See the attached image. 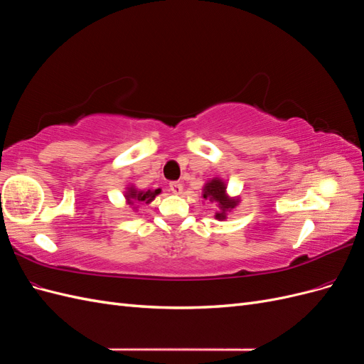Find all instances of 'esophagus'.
<instances>
[{"label": "esophagus", "instance_id": "34e87169", "mask_svg": "<svg viewBox=\"0 0 364 364\" xmlns=\"http://www.w3.org/2000/svg\"><path fill=\"white\" fill-rule=\"evenodd\" d=\"M170 190H171V193H174V194H181L182 190H183V186H182L181 182H171V183H170Z\"/></svg>", "mask_w": 364, "mask_h": 364}]
</instances>
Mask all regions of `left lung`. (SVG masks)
<instances>
[{"label":"left lung","mask_w":364,"mask_h":364,"mask_svg":"<svg viewBox=\"0 0 364 364\" xmlns=\"http://www.w3.org/2000/svg\"><path fill=\"white\" fill-rule=\"evenodd\" d=\"M202 197L205 200L214 202L218 205V213H215L217 220H225L228 213L240 203L238 197H229L226 194V183L222 179H211L205 183Z\"/></svg>","instance_id":"8db88e82"}]
</instances>
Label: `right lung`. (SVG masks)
<instances>
[{"label":"right lung","instance_id":"1","mask_svg":"<svg viewBox=\"0 0 364 364\" xmlns=\"http://www.w3.org/2000/svg\"><path fill=\"white\" fill-rule=\"evenodd\" d=\"M159 193H161V188L153 190V191L151 190H149V191H139V190L135 188V186H129L127 191H126V200L130 205H135V203H139V202L150 203Z\"/></svg>","mask_w":364,"mask_h":364}]
</instances>
